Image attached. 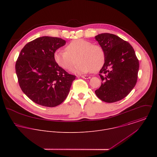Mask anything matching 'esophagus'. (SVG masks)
Instances as JSON below:
<instances>
[{"label":"esophagus","mask_w":157,"mask_h":157,"mask_svg":"<svg viewBox=\"0 0 157 157\" xmlns=\"http://www.w3.org/2000/svg\"><path fill=\"white\" fill-rule=\"evenodd\" d=\"M81 78H84V79H89L91 78V77L89 76H87V75H84V76H81Z\"/></svg>","instance_id":"obj_1"}]
</instances>
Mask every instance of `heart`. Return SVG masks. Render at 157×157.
Masks as SVG:
<instances>
[{
  "instance_id": "1",
  "label": "heart",
  "mask_w": 157,
  "mask_h": 157,
  "mask_svg": "<svg viewBox=\"0 0 157 157\" xmlns=\"http://www.w3.org/2000/svg\"><path fill=\"white\" fill-rule=\"evenodd\" d=\"M73 72L84 74L102 68L105 61V54L102 47L93 44L90 41L76 39L67 44L66 50H57L54 53V59L61 68L70 70L77 63Z\"/></svg>"
}]
</instances>
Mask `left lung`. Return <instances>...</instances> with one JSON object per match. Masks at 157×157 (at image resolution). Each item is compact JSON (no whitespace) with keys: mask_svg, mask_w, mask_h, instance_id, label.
<instances>
[{"mask_svg":"<svg viewBox=\"0 0 157 157\" xmlns=\"http://www.w3.org/2000/svg\"><path fill=\"white\" fill-rule=\"evenodd\" d=\"M105 54L99 71L102 82L95 91L105 102H114L125 98L135 87L139 62L130 44L114 34L101 33L95 36Z\"/></svg>","mask_w":157,"mask_h":157,"instance_id":"obj_1","label":"left lung"}]
</instances>
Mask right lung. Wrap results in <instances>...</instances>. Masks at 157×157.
<instances>
[{"label":"right lung","mask_w":157,"mask_h":157,"mask_svg":"<svg viewBox=\"0 0 157 157\" xmlns=\"http://www.w3.org/2000/svg\"><path fill=\"white\" fill-rule=\"evenodd\" d=\"M65 44L60 38L41 36L26 44L19 54L15 71L20 87L36 104L55 107L70 93L76 76L68 74L54 59L55 51Z\"/></svg>","instance_id":"1"}]
</instances>
